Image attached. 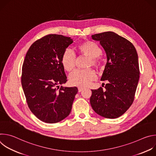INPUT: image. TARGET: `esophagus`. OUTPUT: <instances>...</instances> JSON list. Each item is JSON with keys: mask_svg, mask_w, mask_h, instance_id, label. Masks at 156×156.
<instances>
[{"mask_svg": "<svg viewBox=\"0 0 156 156\" xmlns=\"http://www.w3.org/2000/svg\"><path fill=\"white\" fill-rule=\"evenodd\" d=\"M83 90V88L81 87H78V92H81Z\"/></svg>", "mask_w": 156, "mask_h": 156, "instance_id": "obj_1", "label": "esophagus"}]
</instances>
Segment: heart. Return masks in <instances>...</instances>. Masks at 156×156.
<instances>
[{"mask_svg":"<svg viewBox=\"0 0 156 156\" xmlns=\"http://www.w3.org/2000/svg\"><path fill=\"white\" fill-rule=\"evenodd\" d=\"M81 53L90 58V65L97 66L100 63L102 50L96 43L93 41L86 42L79 46ZM76 56L75 51L71 49H66L62 56V63L66 71H71L75 66ZM96 78V75L92 69L75 70L69 75V81L72 85L78 87H86Z\"/></svg>","mask_w":156,"mask_h":156,"instance_id":"heart-1","label":"heart"}]
</instances>
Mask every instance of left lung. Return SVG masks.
<instances>
[{
	"mask_svg": "<svg viewBox=\"0 0 156 156\" xmlns=\"http://www.w3.org/2000/svg\"><path fill=\"white\" fill-rule=\"evenodd\" d=\"M100 42L107 55L101 80L105 90H92L90 103L98 115L107 119L122 115L133 102L140 78L138 57L133 44L114 32L92 35Z\"/></svg>",
	"mask_w": 156,
	"mask_h": 156,
	"instance_id": "8db88e82",
	"label": "left lung"
}]
</instances>
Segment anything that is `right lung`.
<instances>
[{"instance_id": "add662e5", "label": "right lung", "mask_w": 156, "mask_h": 156, "mask_svg": "<svg viewBox=\"0 0 156 156\" xmlns=\"http://www.w3.org/2000/svg\"><path fill=\"white\" fill-rule=\"evenodd\" d=\"M73 41L60 34H48L35 41L22 66L21 85L31 112L40 120L54 123L67 117L78 93L76 87H63L66 76L63 54Z\"/></svg>"}]
</instances>
